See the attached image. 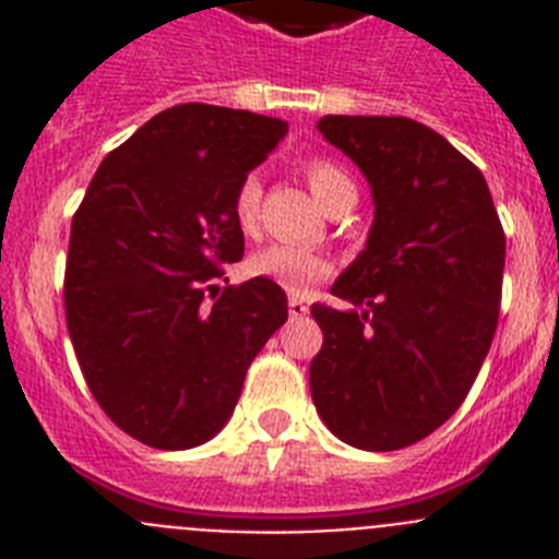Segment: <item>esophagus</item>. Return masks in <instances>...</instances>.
Returning <instances> with one entry per match:
<instances>
[{
    "instance_id": "esophagus-1",
    "label": "esophagus",
    "mask_w": 559,
    "mask_h": 559,
    "mask_svg": "<svg viewBox=\"0 0 559 559\" xmlns=\"http://www.w3.org/2000/svg\"><path fill=\"white\" fill-rule=\"evenodd\" d=\"M288 313L294 316V319H299V316L308 313V305H305V299H299V296H290V299H288Z\"/></svg>"
}]
</instances>
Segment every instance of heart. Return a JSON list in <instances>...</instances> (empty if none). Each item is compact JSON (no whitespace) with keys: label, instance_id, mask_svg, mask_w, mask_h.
Wrapping results in <instances>:
<instances>
[{"label":"heart","instance_id":"heart-1","mask_svg":"<svg viewBox=\"0 0 559 559\" xmlns=\"http://www.w3.org/2000/svg\"><path fill=\"white\" fill-rule=\"evenodd\" d=\"M305 176H308V185L313 190V195L319 199V204L324 210H335L344 201L358 199V187L349 179V173L344 167H338L330 159H310L305 165ZM260 201H263V187L257 176H246L235 190V201H231V210H235V221L240 226V231L251 235L257 229V221H260ZM251 271L257 276H265V280H274L276 285H283L290 294H305L313 283H319L324 274L330 271L328 260L316 251L302 249V246L290 243H274L269 249L257 251L251 257Z\"/></svg>","mask_w":559,"mask_h":559}]
</instances>
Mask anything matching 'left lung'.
Instances as JSON below:
<instances>
[{"mask_svg":"<svg viewBox=\"0 0 559 559\" xmlns=\"http://www.w3.org/2000/svg\"><path fill=\"white\" fill-rule=\"evenodd\" d=\"M319 131L372 187L367 249L313 305L324 344L310 394L324 426L360 451L437 431L490 353L507 237L481 170L408 117L328 114Z\"/></svg>","mask_w":559,"mask_h":559,"instance_id":"left-lung-1","label":"left lung"}]
</instances>
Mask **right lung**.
<instances>
[{
	"label": "right lung",
	"instance_id": "add662e5",
	"mask_svg": "<svg viewBox=\"0 0 559 559\" xmlns=\"http://www.w3.org/2000/svg\"><path fill=\"white\" fill-rule=\"evenodd\" d=\"M288 122L181 103L111 151L72 218L63 302L103 412L159 451L204 445L231 417L246 369L288 319L265 276L212 280L243 257L237 185Z\"/></svg>",
	"mask_w": 559,
	"mask_h": 559
}]
</instances>
